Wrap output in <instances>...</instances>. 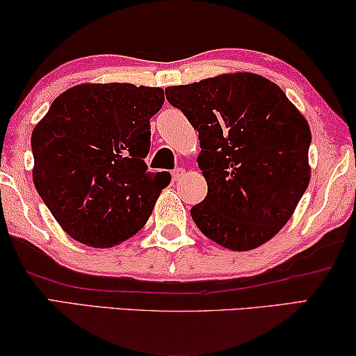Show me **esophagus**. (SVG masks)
I'll list each match as a JSON object with an SVG mask.
<instances>
[{
    "label": "esophagus",
    "mask_w": 356,
    "mask_h": 356,
    "mask_svg": "<svg viewBox=\"0 0 356 356\" xmlns=\"http://www.w3.org/2000/svg\"><path fill=\"white\" fill-rule=\"evenodd\" d=\"M184 168H175L173 172H172V178H173V181H181V178L184 177Z\"/></svg>",
    "instance_id": "obj_1"
}]
</instances>
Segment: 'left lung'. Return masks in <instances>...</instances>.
<instances>
[{"label":"left lung","instance_id":"8db88e82","mask_svg":"<svg viewBox=\"0 0 356 356\" xmlns=\"http://www.w3.org/2000/svg\"><path fill=\"white\" fill-rule=\"evenodd\" d=\"M199 133L207 196L191 217L233 251L264 245L289 222L309 184L308 121L284 90L252 72L165 89Z\"/></svg>","mask_w":356,"mask_h":356}]
</instances>
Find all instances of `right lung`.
I'll list each match as a JSON object with an SVG mask.
<instances>
[{"label": "right lung", "instance_id": "obj_1", "mask_svg": "<svg viewBox=\"0 0 356 356\" xmlns=\"http://www.w3.org/2000/svg\"><path fill=\"white\" fill-rule=\"evenodd\" d=\"M163 89L81 84L56 97L32 133L33 184L63 230L111 248L149 220L170 173H150V118Z\"/></svg>", "mask_w": 356, "mask_h": 356}]
</instances>
